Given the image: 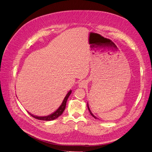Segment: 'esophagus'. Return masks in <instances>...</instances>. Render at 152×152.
<instances>
[{
  "label": "esophagus",
  "instance_id": "obj_1",
  "mask_svg": "<svg viewBox=\"0 0 152 152\" xmlns=\"http://www.w3.org/2000/svg\"><path fill=\"white\" fill-rule=\"evenodd\" d=\"M87 85V82L86 81H83L79 83V86L82 88V87H85Z\"/></svg>",
  "mask_w": 152,
  "mask_h": 152
}]
</instances>
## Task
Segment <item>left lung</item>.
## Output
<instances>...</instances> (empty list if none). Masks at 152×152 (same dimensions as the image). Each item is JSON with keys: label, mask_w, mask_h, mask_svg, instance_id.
<instances>
[{"label": "left lung", "mask_w": 152, "mask_h": 152, "mask_svg": "<svg viewBox=\"0 0 152 152\" xmlns=\"http://www.w3.org/2000/svg\"><path fill=\"white\" fill-rule=\"evenodd\" d=\"M87 107H88V110H89V112H90V114L93 116V117H94V118H95V119H97L96 118V117L94 115V114H92V112H91V111L90 110V108H89V105H88V104H87Z\"/></svg>", "instance_id": "left-lung-1"}]
</instances>
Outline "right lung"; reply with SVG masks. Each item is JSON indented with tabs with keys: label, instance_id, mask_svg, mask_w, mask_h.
Segmentation results:
<instances>
[{
	"label": "right lung",
	"instance_id": "right-lung-1",
	"mask_svg": "<svg viewBox=\"0 0 152 152\" xmlns=\"http://www.w3.org/2000/svg\"><path fill=\"white\" fill-rule=\"evenodd\" d=\"M72 91L70 90L69 92L67 93V95H66L65 98L64 99V100L62 101L61 105H60V107L54 112H53L52 114L47 115V116H37V115H34L33 114H31L30 112H28V114L31 115L35 119H37L38 120H41V121H52V120H54L56 119H57V117H59L60 115H62V114L63 113V112L64 111L65 108H66V102L67 100L68 99V97L69 96V95H71Z\"/></svg>",
	"mask_w": 152,
	"mask_h": 152
}]
</instances>
